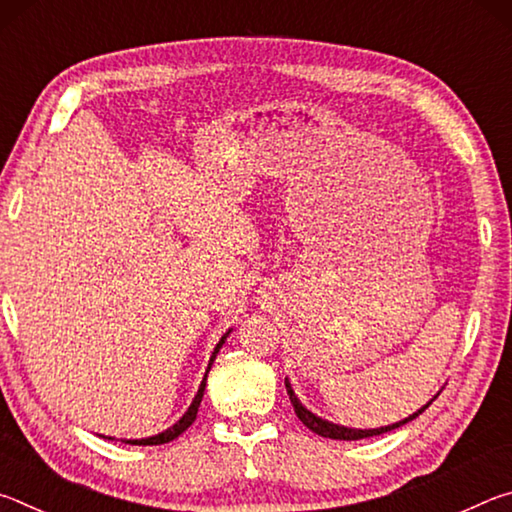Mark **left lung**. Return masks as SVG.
I'll use <instances>...</instances> for the list:
<instances>
[{
	"instance_id": "obj_1",
	"label": "left lung",
	"mask_w": 512,
	"mask_h": 512,
	"mask_svg": "<svg viewBox=\"0 0 512 512\" xmlns=\"http://www.w3.org/2000/svg\"><path fill=\"white\" fill-rule=\"evenodd\" d=\"M284 386H287L289 400H291L293 411H296L300 422L305 424V427H309L314 433H318V436L334 438V440H361V438H370V436H379V433L393 431V429H397V427H402V424H406V422H411V420L418 418V415L433 402V400L427 402V404L422 406V409H418L413 415H409V418H404V420L395 422V424H388V427H379V429H350V427H341V424H334V422H329V420L318 418L316 413H311L309 409H305V406H302V402L296 397V393H293V388H291V384H289V377L284 379Z\"/></svg>"
}]
</instances>
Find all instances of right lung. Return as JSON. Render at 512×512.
I'll return each instance as SVG.
<instances>
[{"label": "right lung", "mask_w": 512, "mask_h": 512, "mask_svg": "<svg viewBox=\"0 0 512 512\" xmlns=\"http://www.w3.org/2000/svg\"><path fill=\"white\" fill-rule=\"evenodd\" d=\"M228 334H230V329L228 332H225L223 336H221V341L216 343V348H214V352H212V357H210V363H207V370H205V377H203V381H201V386H198V393H196V397H194V402L189 404V409H187V413L183 415V418H180L176 424H173V427H169L167 431H162V433H158V436H151V438H140V440H124V443H131V445H164V443H169V440H173V438H178L180 433H183L187 427H192V422L196 420V413H198V406H201V400H203V393H205V381H207V372H210V368H212V363H214V359H216V354H219V350H221V345L225 343V339H228ZM112 440V438H110Z\"/></svg>", "instance_id": "obj_1"}]
</instances>
